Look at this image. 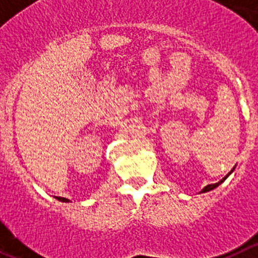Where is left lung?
Here are the masks:
<instances>
[{
    "label": "left lung",
    "mask_w": 258,
    "mask_h": 258,
    "mask_svg": "<svg viewBox=\"0 0 258 258\" xmlns=\"http://www.w3.org/2000/svg\"><path fill=\"white\" fill-rule=\"evenodd\" d=\"M227 175H229V174H227ZM227 175H226V177H227ZM226 177H223V178L221 179L220 182H217V183L208 184V186H206V187H204V188H203V190H202V192H207V191H209V190H213V188H216V187H217V186H218V184H220V183H222V182L225 181V179H226Z\"/></svg>",
    "instance_id": "obj_1"
}]
</instances>
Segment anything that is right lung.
<instances>
[{"label":"right lung","instance_id":"obj_1","mask_svg":"<svg viewBox=\"0 0 258 258\" xmlns=\"http://www.w3.org/2000/svg\"><path fill=\"white\" fill-rule=\"evenodd\" d=\"M56 199L60 200V202H70V200L66 199V198H60V197H56Z\"/></svg>","mask_w":258,"mask_h":258}]
</instances>
